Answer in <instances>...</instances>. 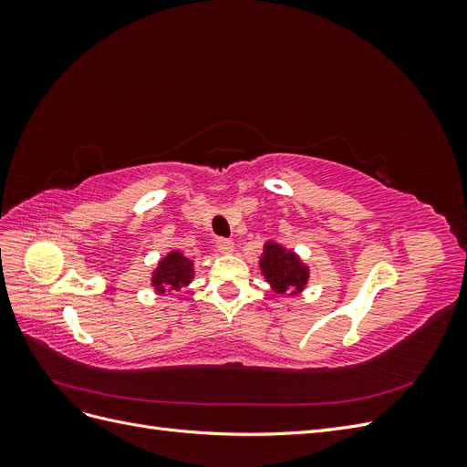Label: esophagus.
<instances>
[{"label": "esophagus", "mask_w": 467, "mask_h": 467, "mask_svg": "<svg viewBox=\"0 0 467 467\" xmlns=\"http://www.w3.org/2000/svg\"><path fill=\"white\" fill-rule=\"evenodd\" d=\"M216 247H218L220 253H225V255H228V253L234 251V242H232V239H228V237H218L216 239Z\"/></svg>", "instance_id": "1"}]
</instances>
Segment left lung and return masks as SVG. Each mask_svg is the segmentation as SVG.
<instances>
[{
	"instance_id": "left-lung-1",
	"label": "left lung",
	"mask_w": 467,
	"mask_h": 467,
	"mask_svg": "<svg viewBox=\"0 0 467 467\" xmlns=\"http://www.w3.org/2000/svg\"><path fill=\"white\" fill-rule=\"evenodd\" d=\"M261 268L266 282H271L278 294H285L286 290L300 292L307 282V268L300 259L292 251L273 242H268L263 249Z\"/></svg>"
}]
</instances>
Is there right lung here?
Wrapping results in <instances>:
<instances>
[{"label": "right lung", "mask_w": 467, "mask_h": 467, "mask_svg": "<svg viewBox=\"0 0 467 467\" xmlns=\"http://www.w3.org/2000/svg\"><path fill=\"white\" fill-rule=\"evenodd\" d=\"M192 278V263L179 251L169 253L165 259L160 261V266L155 268L151 286L163 294L167 288L179 290L187 286Z\"/></svg>", "instance_id": "1"}]
</instances>
